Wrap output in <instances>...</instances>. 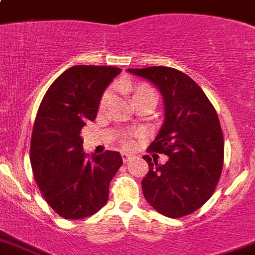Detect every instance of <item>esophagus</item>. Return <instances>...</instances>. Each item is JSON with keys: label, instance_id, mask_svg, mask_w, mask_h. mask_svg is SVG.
I'll list each match as a JSON object with an SVG mask.
<instances>
[{"label": "esophagus", "instance_id": "esophagus-1", "mask_svg": "<svg viewBox=\"0 0 255 255\" xmlns=\"http://www.w3.org/2000/svg\"><path fill=\"white\" fill-rule=\"evenodd\" d=\"M121 156H123V160L124 162H129L130 159H131V154H129V153H126V151H121Z\"/></svg>", "mask_w": 255, "mask_h": 255}]
</instances>
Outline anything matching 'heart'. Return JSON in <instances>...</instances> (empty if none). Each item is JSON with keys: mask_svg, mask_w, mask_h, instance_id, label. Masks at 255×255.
Segmentation results:
<instances>
[{"mask_svg": "<svg viewBox=\"0 0 255 255\" xmlns=\"http://www.w3.org/2000/svg\"><path fill=\"white\" fill-rule=\"evenodd\" d=\"M145 93H153V90L146 85H137L134 87V97H136V96H140V95H145ZM109 100H110V92H106L104 96H102L101 107L106 106ZM124 143H125L126 146L131 145L132 134H125V136H124Z\"/></svg>", "mask_w": 255, "mask_h": 255, "instance_id": "heart-1", "label": "heart"}]
</instances>
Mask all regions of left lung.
<instances>
[{
	"mask_svg": "<svg viewBox=\"0 0 255 255\" xmlns=\"http://www.w3.org/2000/svg\"><path fill=\"white\" fill-rule=\"evenodd\" d=\"M149 81L159 91L164 121L150 150L168 155L158 164L144 155L149 165L141 181L145 200L167 218L195 212L211 197L221 176L224 136L220 121L207 96L192 78L168 67L126 69Z\"/></svg>",
	"mask_w": 255,
	"mask_h": 255,
	"instance_id": "left-lung-1",
	"label": "left lung"
}]
</instances>
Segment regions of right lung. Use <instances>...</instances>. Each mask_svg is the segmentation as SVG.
<instances>
[{
	"mask_svg": "<svg viewBox=\"0 0 255 255\" xmlns=\"http://www.w3.org/2000/svg\"><path fill=\"white\" fill-rule=\"evenodd\" d=\"M120 73L118 67H72L53 82L37 110L30 145L32 173L46 202L64 219L78 220L102 209L123 164L119 151L86 155L79 136Z\"/></svg>",
	"mask_w": 255,
	"mask_h": 255,
	"instance_id": "add662e5",
	"label": "right lung"
}]
</instances>
